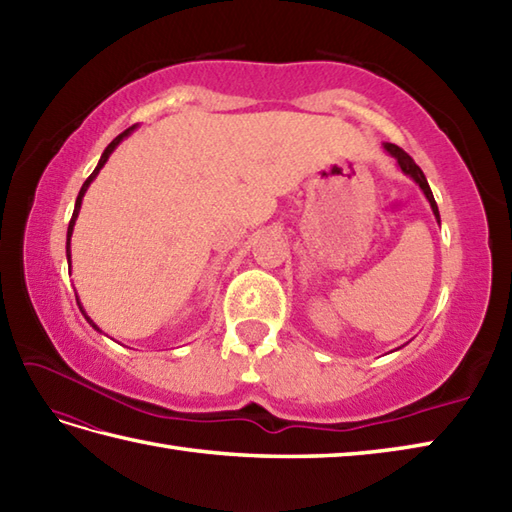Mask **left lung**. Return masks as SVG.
Segmentation results:
<instances>
[{
    "mask_svg": "<svg viewBox=\"0 0 512 512\" xmlns=\"http://www.w3.org/2000/svg\"><path fill=\"white\" fill-rule=\"evenodd\" d=\"M383 147H385V151H387V154H389L391 158H396V162H398V167L402 169V173H405V176H409V178H411L413 182H416L418 187L422 189L424 198L429 200V204H431V211H433V215H436V220H438V224H440V211H438V204H436V200H433V193H431V189H429V182H427V178H424L422 169L416 165V162H413V158L407 154V151H402L398 145L385 143Z\"/></svg>",
    "mask_w": 512,
    "mask_h": 512,
    "instance_id": "left-lung-1",
    "label": "left lung"
}]
</instances>
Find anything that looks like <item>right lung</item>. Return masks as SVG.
Returning <instances> with one entry per match:
<instances>
[{"mask_svg":"<svg viewBox=\"0 0 512 512\" xmlns=\"http://www.w3.org/2000/svg\"><path fill=\"white\" fill-rule=\"evenodd\" d=\"M134 129H136V125H132V127H129V129H125V132L123 134H118L114 140H112V143L110 145H107L105 147V151H103V156H101V160H99V165H96V169L92 171V176L88 178V180H85L83 182V187H81V191H79V195H76V204H74V213H72V220H70V224H68V242H65V257H68V264L72 266V250H70V239H72V231H74V224H76V217H79V211H81V204H83V195H85V191H88V187H90V184H92V180L96 178V176H99V171L105 167V162H107V158H110L112 156V151L118 147V145H121L123 143V138H127L129 134H132L134 132ZM76 303H79V308H81V312H83V317H85V321H88L90 325H92V328L96 330V332H101L99 330V325H96L90 317H88V314H85V310H83V306H81V301L79 299H76Z\"/></svg>","mask_w":512,"mask_h":512,"instance_id":"add662e5","label":"right lung"}]
</instances>
